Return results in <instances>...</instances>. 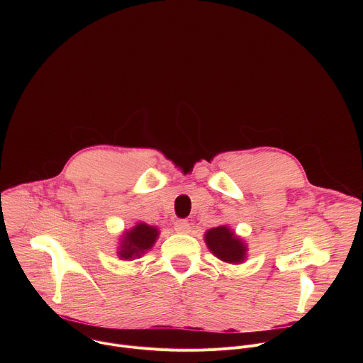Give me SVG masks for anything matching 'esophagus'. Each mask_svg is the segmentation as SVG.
Segmentation results:
<instances>
[{
	"label": "esophagus",
	"mask_w": 363,
	"mask_h": 363,
	"mask_svg": "<svg viewBox=\"0 0 363 363\" xmlns=\"http://www.w3.org/2000/svg\"><path fill=\"white\" fill-rule=\"evenodd\" d=\"M175 231L178 233H188L189 231V224L186 220H177L175 221Z\"/></svg>",
	"instance_id": "1"
}]
</instances>
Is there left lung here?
Masks as SVG:
<instances>
[{
	"label": "left lung",
	"instance_id": "8db88e82",
	"mask_svg": "<svg viewBox=\"0 0 363 363\" xmlns=\"http://www.w3.org/2000/svg\"><path fill=\"white\" fill-rule=\"evenodd\" d=\"M203 240L210 251L224 263L240 264L247 257V245L227 225L216 227L205 233Z\"/></svg>",
	"mask_w": 363,
	"mask_h": 363
}]
</instances>
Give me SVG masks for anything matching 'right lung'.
<instances>
[{
	"mask_svg": "<svg viewBox=\"0 0 363 363\" xmlns=\"http://www.w3.org/2000/svg\"><path fill=\"white\" fill-rule=\"evenodd\" d=\"M160 235L158 228L147 225L145 223H138L129 231H125L119 245V257L125 260H133L150 250Z\"/></svg>",
	"mask_w": 363,
	"mask_h": 363,
	"instance_id": "1",
	"label": "right lung"
}]
</instances>
